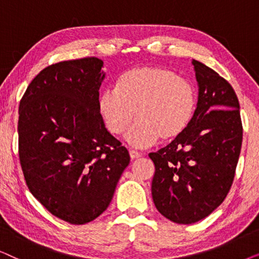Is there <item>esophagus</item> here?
<instances>
[{
    "label": "esophagus",
    "mask_w": 259,
    "mask_h": 259,
    "mask_svg": "<svg viewBox=\"0 0 259 259\" xmlns=\"http://www.w3.org/2000/svg\"><path fill=\"white\" fill-rule=\"evenodd\" d=\"M130 157H131V159H132V160H134V159H138V158L143 157V154H141L140 152H138V151L131 150L130 151Z\"/></svg>",
    "instance_id": "obj_1"
}]
</instances>
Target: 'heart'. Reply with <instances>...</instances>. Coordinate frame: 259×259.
Wrapping results in <instances>:
<instances>
[{"mask_svg":"<svg viewBox=\"0 0 259 259\" xmlns=\"http://www.w3.org/2000/svg\"><path fill=\"white\" fill-rule=\"evenodd\" d=\"M197 94L189 81L161 67H138L119 77L116 90H105L98 109L107 130L125 133L134 116L138 120L126 139L136 147H146L179 137L190 125Z\"/></svg>","mask_w":259,"mask_h":259,"instance_id":"heart-1","label":"heart"}]
</instances>
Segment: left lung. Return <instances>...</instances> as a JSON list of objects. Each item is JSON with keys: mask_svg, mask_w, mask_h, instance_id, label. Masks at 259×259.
Segmentation results:
<instances>
[{"mask_svg": "<svg viewBox=\"0 0 259 259\" xmlns=\"http://www.w3.org/2000/svg\"><path fill=\"white\" fill-rule=\"evenodd\" d=\"M199 87L187 128L148 154L154 162L152 198L157 210L178 224L207 217L228 196L243 140L238 98L217 72L192 60Z\"/></svg>", "mask_w": 259, "mask_h": 259, "instance_id": "obj_1", "label": "left lung"}]
</instances>
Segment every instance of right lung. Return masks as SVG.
<instances>
[{"instance_id":"add662e5","label":"right lung","mask_w":259,"mask_h":259,"mask_svg":"<svg viewBox=\"0 0 259 259\" xmlns=\"http://www.w3.org/2000/svg\"><path fill=\"white\" fill-rule=\"evenodd\" d=\"M102 60L58 62L31 80L19 107V157L31 194L74 225L99 217L130 164L98 109Z\"/></svg>"}]
</instances>
